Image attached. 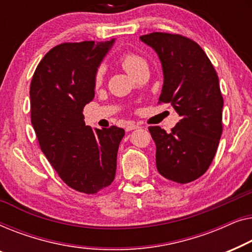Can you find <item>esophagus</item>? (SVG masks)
I'll list each match as a JSON object with an SVG mask.
<instances>
[{"label": "esophagus", "instance_id": "34e87169", "mask_svg": "<svg viewBox=\"0 0 252 252\" xmlns=\"http://www.w3.org/2000/svg\"><path fill=\"white\" fill-rule=\"evenodd\" d=\"M138 127H140V126H138V125H136V123H129V125H127V126H126V131H131V130L138 129Z\"/></svg>", "mask_w": 252, "mask_h": 252}]
</instances>
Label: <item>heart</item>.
Wrapping results in <instances>:
<instances>
[{
    "instance_id": "1",
    "label": "heart",
    "mask_w": 252,
    "mask_h": 252,
    "mask_svg": "<svg viewBox=\"0 0 252 252\" xmlns=\"http://www.w3.org/2000/svg\"><path fill=\"white\" fill-rule=\"evenodd\" d=\"M119 63H121L123 69H125L126 73H129L130 75H133V73L136 72L141 65L146 63L143 57L133 51L123 52V54L119 57ZM102 76H104V67L100 66L95 69L94 75V81L97 86L101 83Z\"/></svg>"
}]
</instances>
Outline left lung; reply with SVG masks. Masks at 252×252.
Segmentation results:
<instances>
[{"instance_id":"1","label":"left lung","mask_w":252,"mask_h":252,"mask_svg":"<svg viewBox=\"0 0 252 252\" xmlns=\"http://www.w3.org/2000/svg\"><path fill=\"white\" fill-rule=\"evenodd\" d=\"M157 51L164 83L158 104L170 102L180 121L166 133L160 126L148 130L157 145V168L178 184L193 182L210 166L222 133V99L218 75L195 41L175 33L141 35Z\"/></svg>"}]
</instances>
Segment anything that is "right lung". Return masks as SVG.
I'll return each instance as SVG.
<instances>
[{
	"label": "right lung",
	"instance_id": "1",
	"mask_svg": "<svg viewBox=\"0 0 252 252\" xmlns=\"http://www.w3.org/2000/svg\"><path fill=\"white\" fill-rule=\"evenodd\" d=\"M114 41L65 42L51 49L31 82V120L42 152L70 189L95 194L113 183L125 130L87 126L94 75Z\"/></svg>",
	"mask_w": 252,
	"mask_h": 252
}]
</instances>
